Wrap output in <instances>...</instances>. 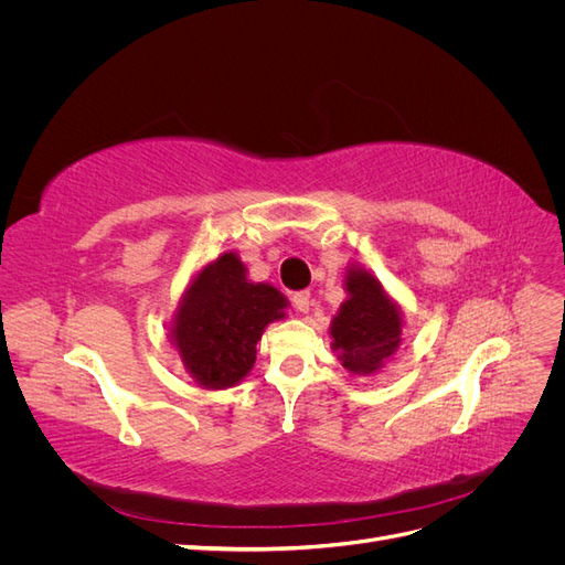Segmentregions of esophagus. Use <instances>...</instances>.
<instances>
[{"label":"esophagus","mask_w":565,"mask_h":565,"mask_svg":"<svg viewBox=\"0 0 565 565\" xmlns=\"http://www.w3.org/2000/svg\"><path fill=\"white\" fill-rule=\"evenodd\" d=\"M292 303H295V309L299 313H309V309H311V292H309V289H301V292H297L292 297Z\"/></svg>","instance_id":"esophagus-1"}]
</instances>
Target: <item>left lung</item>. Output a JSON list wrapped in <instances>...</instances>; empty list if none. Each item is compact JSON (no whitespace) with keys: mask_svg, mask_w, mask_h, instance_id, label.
Listing matches in <instances>:
<instances>
[{"mask_svg":"<svg viewBox=\"0 0 565 565\" xmlns=\"http://www.w3.org/2000/svg\"><path fill=\"white\" fill-rule=\"evenodd\" d=\"M347 301L330 324L332 351L351 374H377L403 341V311L377 276L358 264L347 266Z\"/></svg>","mask_w":565,"mask_h":565,"instance_id":"8db88e82","label":"left lung"}]
</instances>
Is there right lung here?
<instances>
[{"instance_id": "1", "label": "right lung", "mask_w": 565, "mask_h": 565, "mask_svg": "<svg viewBox=\"0 0 565 565\" xmlns=\"http://www.w3.org/2000/svg\"><path fill=\"white\" fill-rule=\"evenodd\" d=\"M287 299L268 282L247 280L237 252L218 254L188 282L169 322L185 372L202 388L241 384L256 361V341L282 320Z\"/></svg>"}]
</instances>
